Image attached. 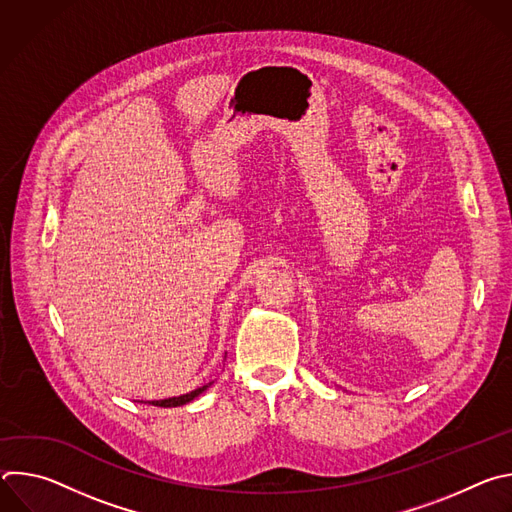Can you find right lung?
Segmentation results:
<instances>
[{
  "mask_svg": "<svg viewBox=\"0 0 512 512\" xmlns=\"http://www.w3.org/2000/svg\"><path fill=\"white\" fill-rule=\"evenodd\" d=\"M208 385H210V383H208ZM208 385H204V387H200V389H194V391H190V393H186V395H180V397L162 399V401H152V405H156V407H178V405H186V403H190L194 397H198L202 391H206Z\"/></svg>",
  "mask_w": 512,
  "mask_h": 512,
  "instance_id": "1",
  "label": "right lung"
}]
</instances>
